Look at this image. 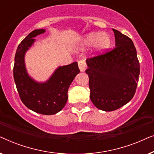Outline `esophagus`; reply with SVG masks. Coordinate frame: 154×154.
Segmentation results:
<instances>
[{
  "mask_svg": "<svg viewBox=\"0 0 154 154\" xmlns=\"http://www.w3.org/2000/svg\"><path fill=\"white\" fill-rule=\"evenodd\" d=\"M79 67L81 72H84L87 68V65L84 60H80L79 62Z\"/></svg>",
  "mask_w": 154,
  "mask_h": 154,
  "instance_id": "esophagus-1",
  "label": "esophagus"
}]
</instances>
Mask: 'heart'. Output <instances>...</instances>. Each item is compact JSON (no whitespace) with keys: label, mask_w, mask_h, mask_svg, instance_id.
<instances>
[{"label":"heart","mask_w":154,"mask_h":154,"mask_svg":"<svg viewBox=\"0 0 154 154\" xmlns=\"http://www.w3.org/2000/svg\"><path fill=\"white\" fill-rule=\"evenodd\" d=\"M94 45V49L97 52H102L106 49L110 44V39L106 34H100L91 33L86 35L83 40V45L85 47H89Z\"/></svg>","instance_id":"b5f03b06"}]
</instances>
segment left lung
I'll return each instance as SVG.
<instances>
[{"label": "left lung", "instance_id": "1", "mask_svg": "<svg viewBox=\"0 0 154 154\" xmlns=\"http://www.w3.org/2000/svg\"><path fill=\"white\" fill-rule=\"evenodd\" d=\"M113 31L116 47L86 60L90 100L104 111L116 110L132 100L140 71L133 42L120 31Z\"/></svg>", "mask_w": 154, "mask_h": 154}]
</instances>
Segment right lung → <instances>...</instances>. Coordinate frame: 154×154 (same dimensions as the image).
Listing matches in <instances>:
<instances>
[{
  "label": "right lung",
  "instance_id": "add662e5",
  "mask_svg": "<svg viewBox=\"0 0 154 154\" xmlns=\"http://www.w3.org/2000/svg\"><path fill=\"white\" fill-rule=\"evenodd\" d=\"M45 31V29L33 31L20 43L14 57L13 75L23 104L34 112L52 115L64 108L68 100L69 86L80 70L75 62L58 67L45 83H38L29 76L25 67V53L34 43L33 38Z\"/></svg>",
  "mask_w": 154,
  "mask_h": 154
}]
</instances>
